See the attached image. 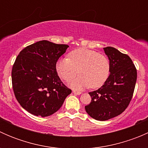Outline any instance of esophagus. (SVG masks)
Segmentation results:
<instances>
[{
	"instance_id": "esophagus-1",
	"label": "esophagus",
	"mask_w": 148,
	"mask_h": 148,
	"mask_svg": "<svg viewBox=\"0 0 148 148\" xmlns=\"http://www.w3.org/2000/svg\"><path fill=\"white\" fill-rule=\"evenodd\" d=\"M73 93L75 94V95H79L82 94V92H80V91H76V90H74L73 91Z\"/></svg>"
}]
</instances>
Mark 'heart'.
Here are the masks:
<instances>
[{"label": "heart", "mask_w": 148, "mask_h": 148, "mask_svg": "<svg viewBox=\"0 0 148 148\" xmlns=\"http://www.w3.org/2000/svg\"><path fill=\"white\" fill-rule=\"evenodd\" d=\"M69 57V59H59L56 69L59 77L66 82L73 79L79 71L81 75L71 82L73 88L89 86L96 89L102 86L108 79L110 63L104 55L86 48H79L71 51Z\"/></svg>", "instance_id": "obj_1"}]
</instances>
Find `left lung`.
Wrapping results in <instances>:
<instances>
[{
	"instance_id": "obj_1",
	"label": "left lung",
	"mask_w": 148,
	"mask_h": 148,
	"mask_svg": "<svg viewBox=\"0 0 148 148\" xmlns=\"http://www.w3.org/2000/svg\"><path fill=\"white\" fill-rule=\"evenodd\" d=\"M110 63L108 79L97 90L89 92L92 97L85 110L90 117L105 121L120 115L129 105L135 90L137 69L128 55L115 48H104Z\"/></svg>"
}]
</instances>
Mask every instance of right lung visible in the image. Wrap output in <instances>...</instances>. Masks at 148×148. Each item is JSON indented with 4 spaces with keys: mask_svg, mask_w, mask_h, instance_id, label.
Returning a JSON list of instances; mask_svg holds the SVG:
<instances>
[{
    "mask_svg": "<svg viewBox=\"0 0 148 148\" xmlns=\"http://www.w3.org/2000/svg\"><path fill=\"white\" fill-rule=\"evenodd\" d=\"M69 47L43 40L21 51L12 68L15 97L23 108L36 116L57 112L71 90L58 76L56 64Z\"/></svg>",
    "mask_w": 148,
    "mask_h": 148,
    "instance_id": "right-lung-1",
    "label": "right lung"
}]
</instances>
